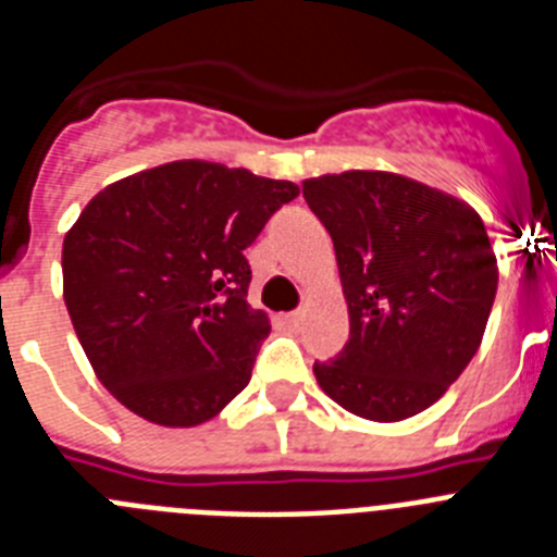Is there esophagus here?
Listing matches in <instances>:
<instances>
[{
  "mask_svg": "<svg viewBox=\"0 0 557 557\" xmlns=\"http://www.w3.org/2000/svg\"><path fill=\"white\" fill-rule=\"evenodd\" d=\"M284 321H287L289 326H298V323L304 321V309H295V312H287V314H284Z\"/></svg>",
  "mask_w": 557,
  "mask_h": 557,
  "instance_id": "1",
  "label": "esophagus"
}]
</instances>
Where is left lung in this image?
I'll use <instances>...</instances> for the list:
<instances>
[{
  "instance_id": "left-lung-1",
  "label": "left lung",
  "mask_w": 557,
  "mask_h": 557,
  "mask_svg": "<svg viewBox=\"0 0 557 557\" xmlns=\"http://www.w3.org/2000/svg\"><path fill=\"white\" fill-rule=\"evenodd\" d=\"M348 301V343L318 385L368 421L426 410L469 366L494 307L496 256L462 200L393 172L304 181Z\"/></svg>"
}]
</instances>
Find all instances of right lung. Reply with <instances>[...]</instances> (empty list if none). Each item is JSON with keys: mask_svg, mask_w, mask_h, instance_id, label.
Here are the masks:
<instances>
[{"mask_svg": "<svg viewBox=\"0 0 557 557\" xmlns=\"http://www.w3.org/2000/svg\"><path fill=\"white\" fill-rule=\"evenodd\" d=\"M298 198L289 181L172 161L106 186L63 239L83 351L127 410L161 426L218 416L250 382L270 323L245 248Z\"/></svg>", "mask_w": 557, "mask_h": 557, "instance_id": "right-lung-1", "label": "right lung"}]
</instances>
